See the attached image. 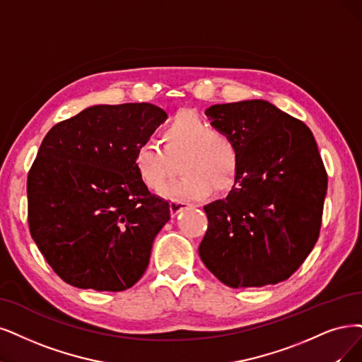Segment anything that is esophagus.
I'll return each instance as SVG.
<instances>
[{"label":"esophagus","instance_id":"34e87169","mask_svg":"<svg viewBox=\"0 0 362 362\" xmlns=\"http://www.w3.org/2000/svg\"><path fill=\"white\" fill-rule=\"evenodd\" d=\"M189 204L185 203V202H177V199H173V202L170 203V211H171V216H176L177 213H180L182 210L188 209Z\"/></svg>","mask_w":362,"mask_h":362}]
</instances>
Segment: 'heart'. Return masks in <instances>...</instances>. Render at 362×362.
Masks as SVG:
<instances>
[{
	"mask_svg": "<svg viewBox=\"0 0 362 362\" xmlns=\"http://www.w3.org/2000/svg\"><path fill=\"white\" fill-rule=\"evenodd\" d=\"M160 144L141 143L134 165L146 188L158 191L179 170L182 177L163 189L164 197L203 199L216 188L228 189L234 183L240 153L230 134L211 128L191 113H179L160 129Z\"/></svg>",
	"mask_w": 362,
	"mask_h": 362,
	"instance_id": "b5f03b06",
	"label": "heart"
}]
</instances>
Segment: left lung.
<instances>
[{"label": "left lung", "mask_w": 362, "mask_h": 362, "mask_svg": "<svg viewBox=\"0 0 362 362\" xmlns=\"http://www.w3.org/2000/svg\"><path fill=\"white\" fill-rule=\"evenodd\" d=\"M211 125L240 153L233 189L204 211L199 258L222 284L253 288L284 282L317 242L328 177L312 131L269 101L215 104Z\"/></svg>", "instance_id": "8db88e82"}]
</instances>
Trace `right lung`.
Masks as SVG:
<instances>
[{"label":"right lung","mask_w":362,"mask_h":362,"mask_svg":"<svg viewBox=\"0 0 362 362\" xmlns=\"http://www.w3.org/2000/svg\"><path fill=\"white\" fill-rule=\"evenodd\" d=\"M167 113L149 103L92 105L47 134L28 173V223L64 282L119 292L149 265L170 204L140 180L134 155Z\"/></svg>","instance_id":"obj_1"}]
</instances>
